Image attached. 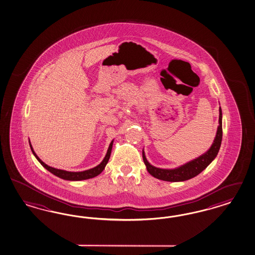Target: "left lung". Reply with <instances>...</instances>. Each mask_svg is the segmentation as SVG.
<instances>
[{
	"label": "left lung",
	"mask_w": 255,
	"mask_h": 255,
	"mask_svg": "<svg viewBox=\"0 0 255 255\" xmlns=\"http://www.w3.org/2000/svg\"><path fill=\"white\" fill-rule=\"evenodd\" d=\"M219 126L216 136L214 138V141L211 146V148L206 153L200 155L194 160L190 161L188 163L182 165L181 167L173 168V169H164L152 166L145 157V153L142 151V158L145 164L146 168L150 174L153 176L156 179H159L162 181L167 182H182L192 179L196 177L197 175L202 172L206 167L211 164L212 160L217 156L218 154L222 138H223V126H222V109L220 107L219 109Z\"/></svg>",
	"instance_id": "left-lung-1"
}]
</instances>
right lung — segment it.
I'll use <instances>...</instances> for the list:
<instances>
[{
  "mask_svg": "<svg viewBox=\"0 0 255 255\" xmlns=\"http://www.w3.org/2000/svg\"><path fill=\"white\" fill-rule=\"evenodd\" d=\"M113 143H114V140H112V142L110 143L107 153H106L105 157L103 158V160L102 161V163L100 165H98L97 167H93V168H90V169L85 170V171H79V172L66 171V170H63V169H58V168L47 166L45 163H44L43 161L41 160L37 156L36 153L32 149V146L30 144V141H29V146H30L31 152L34 154V156L36 157L37 160L39 161L41 163V165L43 167H45L48 171H50L52 174L56 175L58 178H61V179L67 180V181H82V180H87V179L94 178L96 176H98V175L102 173L103 169H104V167L107 165V163L109 161L110 155H111V152H112V148H113Z\"/></svg>",
  "mask_w": 255,
  "mask_h": 255,
  "instance_id": "obj_1",
  "label": "right lung"
}]
</instances>
